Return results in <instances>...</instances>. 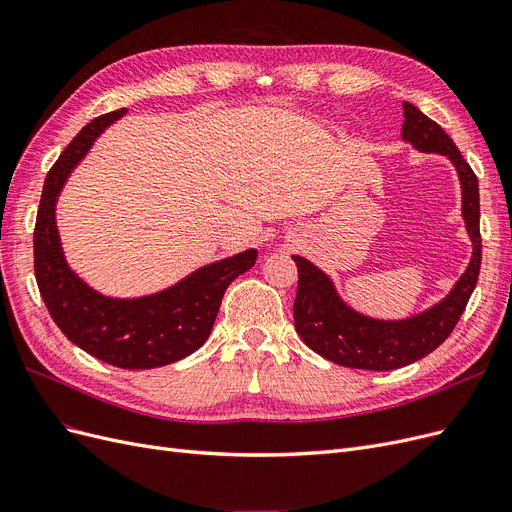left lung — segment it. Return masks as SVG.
Returning a JSON list of instances; mask_svg holds the SVG:
<instances>
[{"label":"left lung","instance_id":"8db88e82","mask_svg":"<svg viewBox=\"0 0 512 512\" xmlns=\"http://www.w3.org/2000/svg\"><path fill=\"white\" fill-rule=\"evenodd\" d=\"M404 117L406 121L401 128V136L408 143L427 153H442L455 164L463 194L461 213L466 220L474 252L466 273L459 277V282L444 301L423 314L397 322L371 320L352 312L337 297L327 275L309 260L292 256L299 271L297 297H294L292 307L294 329L303 342L324 359L352 369L389 371L410 365L436 350L457 327L480 273L483 241H480L478 179L474 170L463 160L453 138L436 121L418 111L414 104L404 102Z\"/></svg>","mask_w":512,"mask_h":512}]
</instances>
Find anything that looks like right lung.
<instances>
[{"instance_id":"obj_1","label":"right lung","mask_w":512,"mask_h":512,"mask_svg":"<svg viewBox=\"0 0 512 512\" xmlns=\"http://www.w3.org/2000/svg\"><path fill=\"white\" fill-rule=\"evenodd\" d=\"M126 108L89 121L61 151L44 179L34 228V273L51 318L72 344L121 369L175 363L207 342L230 282L254 267L256 250L213 262L160 294L132 301L87 288L64 260L55 226V200L70 170Z\"/></svg>"}]
</instances>
